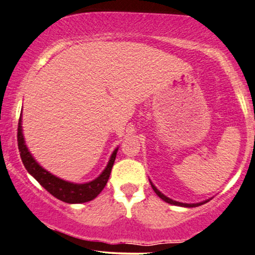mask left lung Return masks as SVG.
<instances>
[{
	"instance_id": "1",
	"label": "left lung",
	"mask_w": 255,
	"mask_h": 255,
	"mask_svg": "<svg viewBox=\"0 0 255 255\" xmlns=\"http://www.w3.org/2000/svg\"><path fill=\"white\" fill-rule=\"evenodd\" d=\"M151 183V181H150ZM151 186H152V188H153V191L154 192H156V194L159 198H161V199H163L164 201H166V203H168V204H172V205H177V206H184V207H197V206H200V205H203V204H205V203H207L208 200H206V201H203V203H198V204H184V203H179V201H176V200H172V199H170V198H167L166 196H164L163 193L160 192V191H158L157 190V187L154 186L153 184L151 183Z\"/></svg>"
}]
</instances>
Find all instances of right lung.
<instances>
[{
    "label": "right lung",
    "instance_id": "1",
    "mask_svg": "<svg viewBox=\"0 0 255 255\" xmlns=\"http://www.w3.org/2000/svg\"><path fill=\"white\" fill-rule=\"evenodd\" d=\"M22 115L18 121V128H17V144L19 150V156H21L22 163L26 168V171L42 185L49 193L52 194L57 199L64 201L68 204H79V203H87L95 199L99 193L103 191V188L107 185L109 177H110L112 166H114L116 154H117L118 148H116L114 153L111 154L110 160H109L108 166L105 170L102 172V174L95 180L90 181L87 184H74L69 183L59 178L55 177L50 172L44 170L42 166H39L37 161L34 159L31 156L30 152L28 151L26 147L24 138H23L22 133Z\"/></svg>",
    "mask_w": 255,
    "mask_h": 255
}]
</instances>
